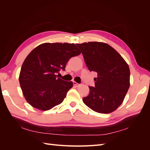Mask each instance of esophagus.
Segmentation results:
<instances>
[{"label":"esophagus","instance_id":"1","mask_svg":"<svg viewBox=\"0 0 150 150\" xmlns=\"http://www.w3.org/2000/svg\"><path fill=\"white\" fill-rule=\"evenodd\" d=\"M73 84H74L75 87H77V88L79 87V86H80V84H78V83H77L76 82H75V81H74V82H73Z\"/></svg>","mask_w":150,"mask_h":150}]
</instances>
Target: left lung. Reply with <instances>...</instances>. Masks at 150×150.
<instances>
[{"instance_id": "8db88e82", "label": "left lung", "mask_w": 150, "mask_h": 150, "mask_svg": "<svg viewBox=\"0 0 150 150\" xmlns=\"http://www.w3.org/2000/svg\"><path fill=\"white\" fill-rule=\"evenodd\" d=\"M90 71L98 73L94 87L83 99L92 110L108 114L123 102L129 88L130 71L126 62L110 45L100 42L77 44Z\"/></svg>"}]
</instances>
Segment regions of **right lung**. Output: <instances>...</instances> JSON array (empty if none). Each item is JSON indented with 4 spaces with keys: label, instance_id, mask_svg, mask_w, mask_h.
<instances>
[{
    "label": "right lung",
    "instance_id": "obj_1",
    "mask_svg": "<svg viewBox=\"0 0 150 150\" xmlns=\"http://www.w3.org/2000/svg\"><path fill=\"white\" fill-rule=\"evenodd\" d=\"M81 51L74 44L44 43L32 51L22 65L19 83L26 101L40 110L61 104L72 87V81L57 78L69 59Z\"/></svg>",
    "mask_w": 150,
    "mask_h": 150
}]
</instances>
